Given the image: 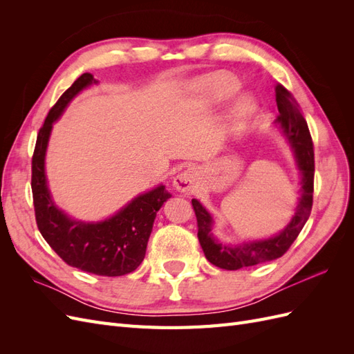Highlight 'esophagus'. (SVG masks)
Here are the masks:
<instances>
[{
	"label": "esophagus",
	"instance_id": "obj_1",
	"mask_svg": "<svg viewBox=\"0 0 354 354\" xmlns=\"http://www.w3.org/2000/svg\"><path fill=\"white\" fill-rule=\"evenodd\" d=\"M196 180H198V173L194 168H189V169H185L183 173H180L174 178V186L178 190L185 192V194H190V192H194V189H195Z\"/></svg>",
	"mask_w": 354,
	"mask_h": 354
}]
</instances>
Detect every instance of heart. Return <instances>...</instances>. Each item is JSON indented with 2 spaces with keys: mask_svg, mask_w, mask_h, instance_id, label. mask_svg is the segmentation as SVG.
Masks as SVG:
<instances>
[{
  "mask_svg": "<svg viewBox=\"0 0 354 354\" xmlns=\"http://www.w3.org/2000/svg\"><path fill=\"white\" fill-rule=\"evenodd\" d=\"M208 85V90L211 93L212 97L216 99H226L229 95H232L234 91L238 90L239 84L238 81L234 80L233 77L227 73H217V75H212L211 78H208L207 81ZM250 108V102L248 100H243L241 104V109L246 111Z\"/></svg>",
  "mask_w": 354,
  "mask_h": 354,
  "instance_id": "b5f03b06",
  "label": "heart"
}]
</instances>
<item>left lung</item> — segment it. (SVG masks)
Returning <instances> with one entry per match:
<instances>
[{
	"label": "left lung",
	"instance_id": "8db88e82",
	"mask_svg": "<svg viewBox=\"0 0 354 354\" xmlns=\"http://www.w3.org/2000/svg\"><path fill=\"white\" fill-rule=\"evenodd\" d=\"M276 104L279 111L276 122L281 124V128L294 149L298 168L301 169V199H299L295 216L281 234L267 241L243 243L239 246L221 245L214 239L211 234V216L196 199H192L198 221V239L203 254L211 264L220 267V269L239 270L243 267L279 259L291 248L312 212L315 190V149L312 136H310L301 108L294 95L282 84L276 85Z\"/></svg>",
	"mask_w": 354,
	"mask_h": 354
}]
</instances>
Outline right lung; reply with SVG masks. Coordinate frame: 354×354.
<instances>
[{
  "instance_id": "1",
  "label": "right lung",
  "mask_w": 354,
  "mask_h": 354,
  "mask_svg": "<svg viewBox=\"0 0 354 354\" xmlns=\"http://www.w3.org/2000/svg\"><path fill=\"white\" fill-rule=\"evenodd\" d=\"M93 82L91 73H82L60 95L39 128L32 155V198L38 230L63 261L93 274L122 276L134 272L145 259L156 212L171 198L165 186L137 196L109 220L90 224L72 221L59 211L46 183L44 156L53 122L75 95Z\"/></svg>"
}]
</instances>
